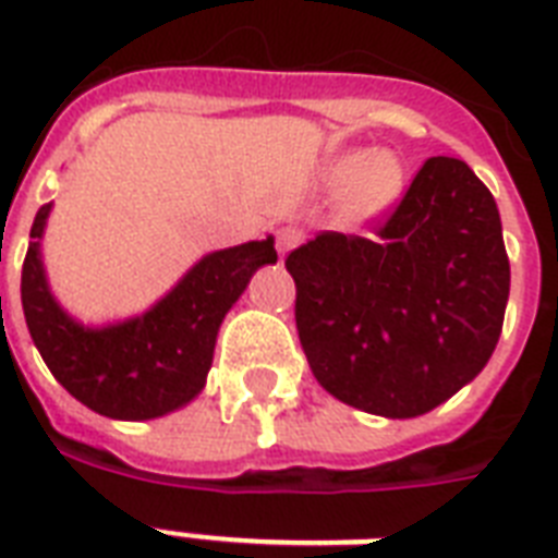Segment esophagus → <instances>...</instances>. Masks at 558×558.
I'll list each match as a JSON object with an SVG mask.
<instances>
[{
  "label": "esophagus",
  "mask_w": 558,
  "mask_h": 558,
  "mask_svg": "<svg viewBox=\"0 0 558 558\" xmlns=\"http://www.w3.org/2000/svg\"><path fill=\"white\" fill-rule=\"evenodd\" d=\"M301 243V231L298 228H280L278 231V254L280 257H287L295 245Z\"/></svg>",
  "instance_id": "esophagus-1"
}]
</instances>
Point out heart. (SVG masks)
I'll return each mask as SVG.
<instances>
[{"mask_svg":"<svg viewBox=\"0 0 558 558\" xmlns=\"http://www.w3.org/2000/svg\"><path fill=\"white\" fill-rule=\"evenodd\" d=\"M327 191H341L339 217L344 226H367L388 214L405 191V168L390 150H348L322 170Z\"/></svg>","mask_w":558,"mask_h":558,"instance_id":"heart-1","label":"heart"}]
</instances>
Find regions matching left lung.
Instances as JSON below:
<instances>
[{
    "instance_id": "1",
    "label": "left lung",
    "mask_w": 558,
    "mask_h": 558,
    "mask_svg": "<svg viewBox=\"0 0 558 558\" xmlns=\"http://www.w3.org/2000/svg\"><path fill=\"white\" fill-rule=\"evenodd\" d=\"M287 269L318 385L388 420L428 414L475 379L510 298L498 205L449 156L425 161L379 240L322 231Z\"/></svg>"
}]
</instances>
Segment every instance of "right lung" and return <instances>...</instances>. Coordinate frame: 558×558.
Segmentation results:
<instances>
[{
    "label": "right lung",
    "mask_w": 558,
    "mask_h": 558,
    "mask_svg": "<svg viewBox=\"0 0 558 558\" xmlns=\"http://www.w3.org/2000/svg\"><path fill=\"white\" fill-rule=\"evenodd\" d=\"M51 202L31 226L22 313L34 348L77 402L109 420L142 423L185 408L208 381L217 332L260 266L278 263L275 236L208 252L144 313L83 324L57 301L43 263Z\"/></svg>",
    "instance_id": "1"
}]
</instances>
